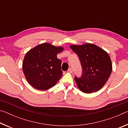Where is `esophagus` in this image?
Here are the masks:
<instances>
[{"label": "esophagus", "instance_id": "obj_1", "mask_svg": "<svg viewBox=\"0 0 128 128\" xmlns=\"http://www.w3.org/2000/svg\"><path fill=\"white\" fill-rule=\"evenodd\" d=\"M68 72H69V73H72V69L71 68H69L68 69Z\"/></svg>", "mask_w": 128, "mask_h": 128}]
</instances>
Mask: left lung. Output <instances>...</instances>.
Segmentation results:
<instances>
[{
    "label": "left lung",
    "mask_w": 128,
    "mask_h": 128,
    "mask_svg": "<svg viewBox=\"0 0 128 128\" xmlns=\"http://www.w3.org/2000/svg\"><path fill=\"white\" fill-rule=\"evenodd\" d=\"M70 47L78 56L82 66L81 78L74 77L78 88L87 94L100 90L109 78L112 70L108 53L92 43L71 45Z\"/></svg>",
    "instance_id": "left-lung-1"
}]
</instances>
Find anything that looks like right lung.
Returning a JSON list of instances; mask_svg holds the SVG:
<instances>
[{"label":"right lung","instance_id":"add662e5","mask_svg":"<svg viewBox=\"0 0 128 128\" xmlns=\"http://www.w3.org/2000/svg\"><path fill=\"white\" fill-rule=\"evenodd\" d=\"M63 51L48 43L40 44L26 54L22 70L30 85L40 90L51 88L62 77V61L57 55Z\"/></svg>","mask_w":128,"mask_h":128}]
</instances>
